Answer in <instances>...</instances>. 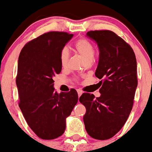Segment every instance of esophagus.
I'll return each mask as SVG.
<instances>
[{"label": "esophagus", "instance_id": "1", "mask_svg": "<svg viewBox=\"0 0 152 152\" xmlns=\"http://www.w3.org/2000/svg\"><path fill=\"white\" fill-rule=\"evenodd\" d=\"M77 94H78V96H79V97L81 95V94H83V91H82V90L77 89Z\"/></svg>", "mask_w": 152, "mask_h": 152}]
</instances>
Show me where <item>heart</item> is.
Instances as JSON below:
<instances>
[{
    "mask_svg": "<svg viewBox=\"0 0 152 152\" xmlns=\"http://www.w3.org/2000/svg\"><path fill=\"white\" fill-rule=\"evenodd\" d=\"M76 52L82 57L83 59L86 62L91 61L94 55V48L92 43L86 38H80L75 44ZM69 59V50L67 47H64L61 52L60 60L62 67L65 68L68 64Z\"/></svg>",
    "mask_w": 152,
    "mask_h": 152,
    "instance_id": "obj_1",
    "label": "heart"
}]
</instances>
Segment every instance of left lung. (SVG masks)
<instances>
[{"mask_svg": "<svg viewBox=\"0 0 152 152\" xmlns=\"http://www.w3.org/2000/svg\"><path fill=\"white\" fill-rule=\"evenodd\" d=\"M98 46L100 55L95 76L100 80V96L83 93L79 98L86 107L87 133L96 140L110 139L124 126L131 113L137 86V61L130 45L114 31L87 32Z\"/></svg>", "mask_w": 152, "mask_h": 152, "instance_id": "8db88e82", "label": "left lung"}]
</instances>
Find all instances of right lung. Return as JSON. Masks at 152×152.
<instances>
[{"mask_svg":"<svg viewBox=\"0 0 152 152\" xmlns=\"http://www.w3.org/2000/svg\"><path fill=\"white\" fill-rule=\"evenodd\" d=\"M72 37L65 31L44 33L26 43L19 55V107L30 129L43 140L64 134L66 118L78 101L75 88L58 93L53 88V77L62 69L61 52Z\"/></svg>","mask_w":152,"mask_h":152,"instance_id":"obj_1","label":"right lung"}]
</instances>
